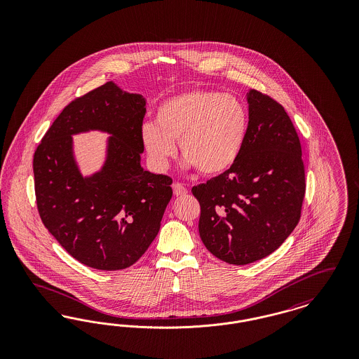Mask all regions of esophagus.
I'll return each mask as SVG.
<instances>
[{"label":"esophagus","mask_w":359,"mask_h":359,"mask_svg":"<svg viewBox=\"0 0 359 359\" xmlns=\"http://www.w3.org/2000/svg\"><path fill=\"white\" fill-rule=\"evenodd\" d=\"M172 189H173V194H175L176 196H183V195H186L188 192L187 188L184 187L182 183H175V184L172 186Z\"/></svg>","instance_id":"1"}]
</instances>
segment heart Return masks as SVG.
<instances>
[{
  "instance_id": "1",
  "label": "heart",
  "mask_w": 359,
  "mask_h": 359,
  "mask_svg": "<svg viewBox=\"0 0 359 359\" xmlns=\"http://www.w3.org/2000/svg\"><path fill=\"white\" fill-rule=\"evenodd\" d=\"M249 110L234 95L196 88L176 94L158 104L156 123L141 128L144 149L156 168L165 170L176 154L186 167L205 176L231 170L243 152L249 133Z\"/></svg>"
}]
</instances>
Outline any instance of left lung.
Returning <instances> with one entry per match:
<instances>
[{
    "instance_id": "8db88e82",
    "label": "left lung",
    "mask_w": 359,
    "mask_h": 359,
    "mask_svg": "<svg viewBox=\"0 0 359 359\" xmlns=\"http://www.w3.org/2000/svg\"><path fill=\"white\" fill-rule=\"evenodd\" d=\"M249 133L236 165L192 188L201 203L199 236L207 250L233 265L272 255L300 219L306 192L302 145L284 107L246 93Z\"/></svg>"
}]
</instances>
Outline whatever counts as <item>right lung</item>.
<instances>
[{
	"label": "right lung",
	"mask_w": 359,
	"mask_h": 359,
	"mask_svg": "<svg viewBox=\"0 0 359 359\" xmlns=\"http://www.w3.org/2000/svg\"><path fill=\"white\" fill-rule=\"evenodd\" d=\"M147 100L107 82L67 104L34 156L40 218L69 256L100 271L133 265L154 242L172 198V179L141 167ZM102 131V168L82 175L72 135Z\"/></svg>",
	"instance_id": "right-lung-1"
}]
</instances>
